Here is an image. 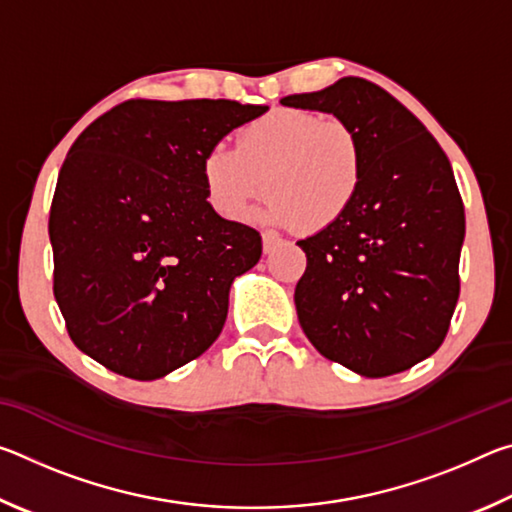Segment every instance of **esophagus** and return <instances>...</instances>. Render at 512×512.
<instances>
[{"label":"esophagus","mask_w":512,"mask_h":512,"mask_svg":"<svg viewBox=\"0 0 512 512\" xmlns=\"http://www.w3.org/2000/svg\"><path fill=\"white\" fill-rule=\"evenodd\" d=\"M282 244V239L277 235H271V232H266V235H262V246H264V255H271L277 250V246Z\"/></svg>","instance_id":"1"}]
</instances>
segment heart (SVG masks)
Listing matches in <instances>:
<instances>
[{"label":"heart","mask_w":512,"mask_h":512,"mask_svg":"<svg viewBox=\"0 0 512 512\" xmlns=\"http://www.w3.org/2000/svg\"><path fill=\"white\" fill-rule=\"evenodd\" d=\"M201 178L207 203L223 219L239 221L264 189L268 198L255 214L259 223H300L305 232H323L343 221L357 201L363 149L345 121L282 108L241 128L237 149L212 144L201 160Z\"/></svg>","instance_id":"b5f03b06"}]
</instances>
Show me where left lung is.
Listing matches in <instances>:
<instances>
[{"label":"left lung","mask_w":512,"mask_h":512,"mask_svg":"<svg viewBox=\"0 0 512 512\" xmlns=\"http://www.w3.org/2000/svg\"><path fill=\"white\" fill-rule=\"evenodd\" d=\"M280 103L345 121L363 149L348 216L298 241L302 332L361 377L409 370L445 341L461 289L465 210L452 164L411 110L366 79L345 76Z\"/></svg>","instance_id":"left-lung-1"}]
</instances>
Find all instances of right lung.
<instances>
[{"mask_svg":"<svg viewBox=\"0 0 512 512\" xmlns=\"http://www.w3.org/2000/svg\"><path fill=\"white\" fill-rule=\"evenodd\" d=\"M268 106L126 101L85 128L49 212L54 296L76 348L153 381L219 339L235 277L262 237L207 203L201 160Z\"/></svg>","mask_w":512,"mask_h":512,"instance_id":"add662e5","label":"right lung"}]
</instances>
